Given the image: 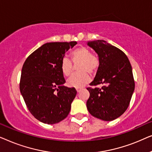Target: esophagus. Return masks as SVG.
Segmentation results:
<instances>
[{"instance_id":"esophagus-1","label":"esophagus","mask_w":152,"mask_h":152,"mask_svg":"<svg viewBox=\"0 0 152 152\" xmlns=\"http://www.w3.org/2000/svg\"><path fill=\"white\" fill-rule=\"evenodd\" d=\"M76 91H77V93H80L81 89L80 88H76Z\"/></svg>"}]
</instances>
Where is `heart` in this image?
<instances>
[{"label":"heart","mask_w":152,"mask_h":152,"mask_svg":"<svg viewBox=\"0 0 152 152\" xmlns=\"http://www.w3.org/2000/svg\"><path fill=\"white\" fill-rule=\"evenodd\" d=\"M72 60L74 63L80 61L78 66L79 73L74 74L67 80V85L69 87L80 88L88 84L91 77L88 73L93 74L98 68L99 61L96 56L91 54L90 50L84 46L79 47L75 49L71 53ZM62 74L68 77L72 70V64L70 60L67 57L61 59L60 65Z\"/></svg>","instance_id":"1"}]
</instances>
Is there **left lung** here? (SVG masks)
<instances>
[{
  "label": "left lung",
  "instance_id": "left-lung-1",
  "mask_svg": "<svg viewBox=\"0 0 152 152\" xmlns=\"http://www.w3.org/2000/svg\"><path fill=\"white\" fill-rule=\"evenodd\" d=\"M87 45L98 56L99 67L91 86L87 109L94 117L112 121L123 114L129 104L135 88L132 68L122 50L104 40L88 41Z\"/></svg>",
  "mask_w": 152,
  "mask_h": 152
}]
</instances>
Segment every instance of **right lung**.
Returning a JSON list of instances; mask_svg holds the SVG:
<instances>
[{
  "instance_id": "1",
  "label": "right lung",
  "mask_w": 152,
  "mask_h": 152,
  "mask_svg": "<svg viewBox=\"0 0 152 152\" xmlns=\"http://www.w3.org/2000/svg\"><path fill=\"white\" fill-rule=\"evenodd\" d=\"M77 43H45L33 52L23 66L20 93L32 115L43 123H58L70 113L77 91L63 85L66 81L60 65L65 53Z\"/></svg>"
}]
</instances>
